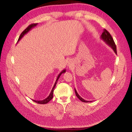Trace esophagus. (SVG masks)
<instances>
[{"label":"esophagus","mask_w":132,"mask_h":132,"mask_svg":"<svg viewBox=\"0 0 132 132\" xmlns=\"http://www.w3.org/2000/svg\"><path fill=\"white\" fill-rule=\"evenodd\" d=\"M72 64H73V62L72 61H71V60H69V61H68V62H67V64H68V66H71L72 65Z\"/></svg>","instance_id":"obj_1"}]
</instances>
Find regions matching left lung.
I'll use <instances>...</instances> for the list:
<instances>
[{
  "mask_svg": "<svg viewBox=\"0 0 132 132\" xmlns=\"http://www.w3.org/2000/svg\"><path fill=\"white\" fill-rule=\"evenodd\" d=\"M101 39L103 40V41L105 42V43L107 45H108L109 46H111V47L113 50V51H114L116 54H117V47H116V45H115L114 41H113L112 37L111 34H109V32H108V31L106 30L105 29H104L103 32H102V34L101 35ZM75 93H76V96H77V97L79 98V99L81 101L83 102H91V101H86V100H84L83 98H82L79 95V94L77 93V91L75 88Z\"/></svg>",
  "mask_w": 132,
  "mask_h": 132,
  "instance_id": "1",
  "label": "left lung"
}]
</instances>
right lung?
Returning a JSON list of instances; mask_svg holds the SVG:
<instances>
[{
	"mask_svg": "<svg viewBox=\"0 0 132 132\" xmlns=\"http://www.w3.org/2000/svg\"><path fill=\"white\" fill-rule=\"evenodd\" d=\"M37 25V24H31V25L29 26L26 29H25V30H24L23 32H22L21 35H20L19 38V39H18V42H19L20 40L22 38L24 37V35L26 34L27 32H28L29 31H30L31 30V29H32V28H34V27H35ZM65 72H66V70H65V69H64V70H62L61 72L59 73V75H58V76L57 77L56 80V81H55V84H54V86H53V88L52 89V90H51V92L50 93V94L49 95V96H48L47 98H46L45 99H44L43 100H41V101H37V100H32V101H34L35 102H37V103H38V104H47L48 102H50L51 100L52 99V98H53V91H54V89H55V86H56V84L57 82L58 79H59L60 76H61V75L62 74V73H64Z\"/></svg>",
	"mask_w": 132,
	"mask_h": 132,
	"instance_id": "obj_1",
	"label": "right lung"
}]
</instances>
